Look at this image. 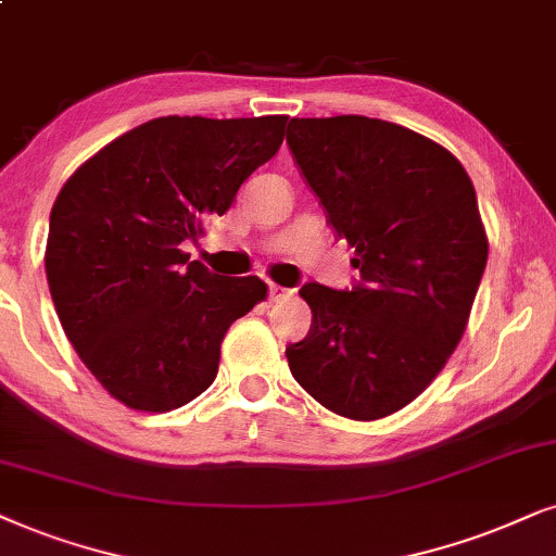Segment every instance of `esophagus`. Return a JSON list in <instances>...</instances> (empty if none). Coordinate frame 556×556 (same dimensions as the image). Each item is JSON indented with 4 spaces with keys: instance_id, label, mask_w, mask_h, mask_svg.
<instances>
[{
    "instance_id": "34e87169",
    "label": "esophagus",
    "mask_w": 556,
    "mask_h": 556,
    "mask_svg": "<svg viewBox=\"0 0 556 556\" xmlns=\"http://www.w3.org/2000/svg\"><path fill=\"white\" fill-rule=\"evenodd\" d=\"M292 290H287V287H279V285H269V300L271 302H279L285 298H290Z\"/></svg>"
}]
</instances>
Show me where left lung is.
<instances>
[{"label": "left lung", "mask_w": 556, "mask_h": 556, "mask_svg": "<svg viewBox=\"0 0 556 556\" xmlns=\"http://www.w3.org/2000/svg\"><path fill=\"white\" fill-rule=\"evenodd\" d=\"M287 146L359 269L346 290L302 285L313 323L285 351L290 371L343 418H384L465 333L488 264L475 187L439 143L377 117H292Z\"/></svg>", "instance_id": "1"}]
</instances>
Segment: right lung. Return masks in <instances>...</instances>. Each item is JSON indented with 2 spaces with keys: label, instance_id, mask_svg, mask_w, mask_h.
Segmentation results:
<instances>
[{
  "label": "right lung",
  "instance_id": "1",
  "mask_svg": "<svg viewBox=\"0 0 556 556\" xmlns=\"http://www.w3.org/2000/svg\"><path fill=\"white\" fill-rule=\"evenodd\" d=\"M285 115L156 117L91 156L51 210L46 274L68 341L132 410L202 395L220 341L266 285L220 277L181 251L279 151Z\"/></svg>",
  "mask_w": 556,
  "mask_h": 556
}]
</instances>
